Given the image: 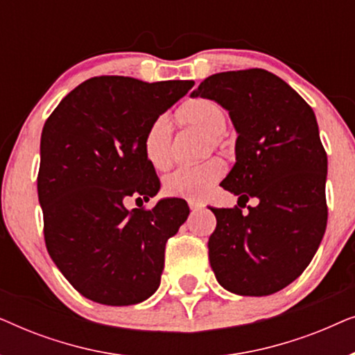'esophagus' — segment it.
<instances>
[{
    "label": "esophagus",
    "mask_w": 355,
    "mask_h": 355,
    "mask_svg": "<svg viewBox=\"0 0 355 355\" xmlns=\"http://www.w3.org/2000/svg\"><path fill=\"white\" fill-rule=\"evenodd\" d=\"M187 203H189V207H191V210H193V211L203 207V202L202 200H196V198H189Z\"/></svg>",
    "instance_id": "obj_1"
}]
</instances>
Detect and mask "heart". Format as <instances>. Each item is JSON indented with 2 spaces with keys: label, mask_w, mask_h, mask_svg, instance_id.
I'll return each instance as SVG.
<instances>
[{
  "label": "heart",
  "mask_w": 355,
  "mask_h": 355,
  "mask_svg": "<svg viewBox=\"0 0 355 355\" xmlns=\"http://www.w3.org/2000/svg\"><path fill=\"white\" fill-rule=\"evenodd\" d=\"M178 123L184 128H196L210 135L207 150L221 148V134L226 130L227 116L221 105L208 98H196L184 103L176 113ZM145 158L153 168L163 169L171 163L173 140L168 121L158 118L144 135ZM225 168L221 162L211 158L196 164H181L164 176L163 187L168 196L193 198L200 197L223 176Z\"/></svg>",
  "instance_id": "1"
}]
</instances>
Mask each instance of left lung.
I'll use <instances>...</instances> for the list:
<instances>
[{"instance_id": "left-lung-1", "label": "left lung", "mask_w": 355, "mask_h": 355, "mask_svg": "<svg viewBox=\"0 0 355 355\" xmlns=\"http://www.w3.org/2000/svg\"><path fill=\"white\" fill-rule=\"evenodd\" d=\"M221 105L232 121L236 163L221 187L245 205L211 208L208 257L218 283L237 295H270L297 279L327 230L328 158L313 110L265 69L220 72L191 94Z\"/></svg>"}]
</instances>
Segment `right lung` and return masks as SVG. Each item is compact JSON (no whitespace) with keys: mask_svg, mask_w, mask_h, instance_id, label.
<instances>
[{"mask_svg":"<svg viewBox=\"0 0 355 355\" xmlns=\"http://www.w3.org/2000/svg\"><path fill=\"white\" fill-rule=\"evenodd\" d=\"M192 87L193 80L92 77L43 125L37 187L48 254L94 302L134 305L158 289L166 241L189 207L162 198L152 210H128L124 200L158 193L144 135Z\"/></svg>","mask_w":355,"mask_h":355,"instance_id":"1","label":"right lung"}]
</instances>
